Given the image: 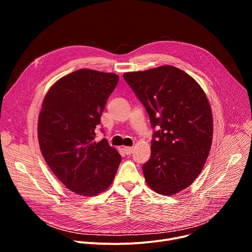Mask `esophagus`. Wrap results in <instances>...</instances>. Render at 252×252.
Instances as JSON below:
<instances>
[{
  "label": "esophagus",
  "mask_w": 252,
  "mask_h": 252,
  "mask_svg": "<svg viewBox=\"0 0 252 252\" xmlns=\"http://www.w3.org/2000/svg\"><path fill=\"white\" fill-rule=\"evenodd\" d=\"M124 151H125V153H126L127 156H129V155L132 154L133 149H132V148H129V147H125V148H124Z\"/></svg>",
  "instance_id": "34e87169"
}]
</instances>
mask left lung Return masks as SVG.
Returning <instances> with one entry per match:
<instances>
[{"label":"left lung","instance_id":"8db88e82","mask_svg":"<svg viewBox=\"0 0 252 252\" xmlns=\"http://www.w3.org/2000/svg\"><path fill=\"white\" fill-rule=\"evenodd\" d=\"M124 79L146 107L154 132L152 155L142 165L149 187L162 195L189 188L211 148L213 121L208 99L186 71L161 65L130 71Z\"/></svg>","mask_w":252,"mask_h":252}]
</instances>
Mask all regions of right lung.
<instances>
[{"instance_id":"1","label":"right lung","mask_w":252,"mask_h":252,"mask_svg":"<svg viewBox=\"0 0 252 252\" xmlns=\"http://www.w3.org/2000/svg\"><path fill=\"white\" fill-rule=\"evenodd\" d=\"M119 79L114 73L78 69L55 83L44 98L38 122L42 155L55 175L77 194L104 191L121 163V155L105 138L94 140Z\"/></svg>"}]
</instances>
